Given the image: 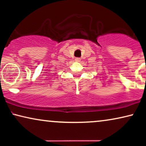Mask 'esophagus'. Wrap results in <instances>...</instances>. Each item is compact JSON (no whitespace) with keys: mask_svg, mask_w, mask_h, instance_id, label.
I'll list each match as a JSON object with an SVG mask.
<instances>
[{"mask_svg":"<svg viewBox=\"0 0 146 146\" xmlns=\"http://www.w3.org/2000/svg\"><path fill=\"white\" fill-rule=\"evenodd\" d=\"M75 61L76 62H80V58H76Z\"/></svg>","mask_w":146,"mask_h":146,"instance_id":"34e87169","label":"esophagus"}]
</instances>
